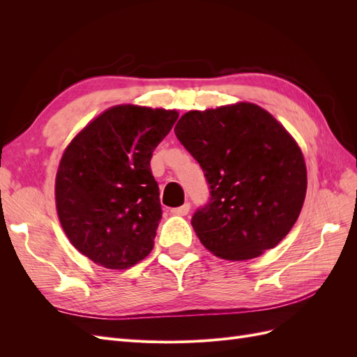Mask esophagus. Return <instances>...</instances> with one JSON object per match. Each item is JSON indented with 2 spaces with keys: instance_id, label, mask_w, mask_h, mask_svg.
I'll return each mask as SVG.
<instances>
[{
  "instance_id": "1",
  "label": "esophagus",
  "mask_w": 357,
  "mask_h": 357,
  "mask_svg": "<svg viewBox=\"0 0 357 357\" xmlns=\"http://www.w3.org/2000/svg\"><path fill=\"white\" fill-rule=\"evenodd\" d=\"M190 210V204L189 202H185L181 205V207H177V208H172L171 213L176 214V215H186Z\"/></svg>"
}]
</instances>
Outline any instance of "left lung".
<instances>
[{"instance_id": "8db88e82", "label": "left lung", "mask_w": 357, "mask_h": 357, "mask_svg": "<svg viewBox=\"0 0 357 357\" xmlns=\"http://www.w3.org/2000/svg\"><path fill=\"white\" fill-rule=\"evenodd\" d=\"M174 132L210 189L190 220L207 250L245 261L284 238L305 199L307 169L295 139L271 114L250 102L189 112Z\"/></svg>"}]
</instances>
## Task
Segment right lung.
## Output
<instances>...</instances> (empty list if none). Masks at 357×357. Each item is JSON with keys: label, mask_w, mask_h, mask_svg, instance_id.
I'll use <instances>...</instances> for the list:
<instances>
[{"label": "right lung", "mask_w": 357, "mask_h": 357, "mask_svg": "<svg viewBox=\"0 0 357 357\" xmlns=\"http://www.w3.org/2000/svg\"><path fill=\"white\" fill-rule=\"evenodd\" d=\"M174 110L117 105L75 137L56 174V210L77 250L95 264L126 269L152 252L162 219L150 168Z\"/></svg>", "instance_id": "add662e5"}]
</instances>
